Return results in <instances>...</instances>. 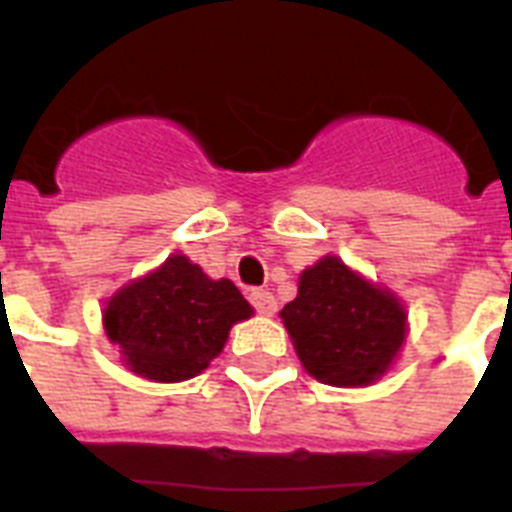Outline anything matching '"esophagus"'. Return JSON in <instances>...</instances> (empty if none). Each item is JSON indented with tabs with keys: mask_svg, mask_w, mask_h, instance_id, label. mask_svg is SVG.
Returning a JSON list of instances; mask_svg holds the SVG:
<instances>
[{
	"mask_svg": "<svg viewBox=\"0 0 512 512\" xmlns=\"http://www.w3.org/2000/svg\"><path fill=\"white\" fill-rule=\"evenodd\" d=\"M249 300L255 305V311L263 313V316H273V313H276V297H273L268 289H252V292H249Z\"/></svg>",
	"mask_w": 512,
	"mask_h": 512,
	"instance_id": "1",
	"label": "esophagus"
}]
</instances>
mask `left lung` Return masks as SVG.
<instances>
[{"mask_svg":"<svg viewBox=\"0 0 512 512\" xmlns=\"http://www.w3.org/2000/svg\"><path fill=\"white\" fill-rule=\"evenodd\" d=\"M300 364L335 388H366L390 372L406 342V308L388 287L324 255L281 308Z\"/></svg>","mask_w":512,"mask_h":512,"instance_id":"8db88e82","label":"left lung"}]
</instances>
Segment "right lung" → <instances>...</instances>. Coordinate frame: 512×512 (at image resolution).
I'll use <instances>...</instances> for the list:
<instances>
[{
  "mask_svg": "<svg viewBox=\"0 0 512 512\" xmlns=\"http://www.w3.org/2000/svg\"><path fill=\"white\" fill-rule=\"evenodd\" d=\"M252 313L231 279H209L175 252L108 297L103 329L130 372L151 382H183L204 372L223 353L233 324Z\"/></svg>",
  "mask_w": 512,
  "mask_h": 512,
  "instance_id": "1",
  "label": "right lung"
}]
</instances>
